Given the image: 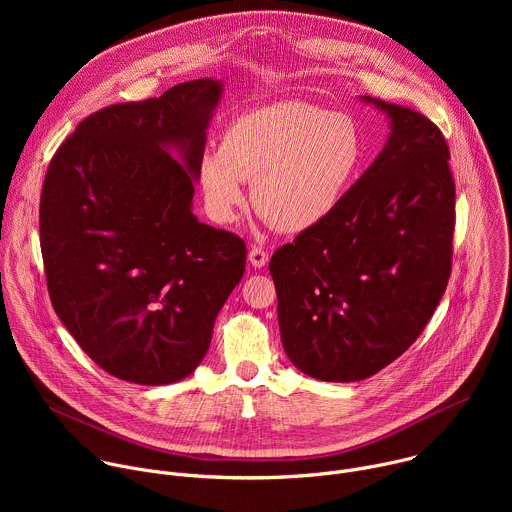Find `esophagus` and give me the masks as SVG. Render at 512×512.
<instances>
[{"mask_svg":"<svg viewBox=\"0 0 512 512\" xmlns=\"http://www.w3.org/2000/svg\"><path fill=\"white\" fill-rule=\"evenodd\" d=\"M249 261H251V265H253L255 269L265 267V263L269 261V253H267L265 249H261V247H251V251H249Z\"/></svg>","mask_w":512,"mask_h":512,"instance_id":"esophagus-1","label":"esophagus"}]
</instances>
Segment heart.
Listing matches in <instances>:
<instances>
[{
    "label": "heart",
    "instance_id": "1",
    "mask_svg": "<svg viewBox=\"0 0 512 512\" xmlns=\"http://www.w3.org/2000/svg\"><path fill=\"white\" fill-rule=\"evenodd\" d=\"M362 133L346 113L308 101L253 109L229 123L221 150L200 162V186L218 221H233L253 180L255 208L283 233L328 218L362 162Z\"/></svg>",
    "mask_w": 512,
    "mask_h": 512
}]
</instances>
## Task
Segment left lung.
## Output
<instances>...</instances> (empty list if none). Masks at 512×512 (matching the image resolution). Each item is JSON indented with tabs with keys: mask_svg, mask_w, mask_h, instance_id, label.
<instances>
[{
	"mask_svg": "<svg viewBox=\"0 0 512 512\" xmlns=\"http://www.w3.org/2000/svg\"><path fill=\"white\" fill-rule=\"evenodd\" d=\"M364 101L391 119L385 150L328 218L269 261L289 360L332 383L367 379L399 358L452 273L456 184L444 133L409 107Z\"/></svg>",
	"mask_w": 512,
	"mask_h": 512,
	"instance_id": "8db88e82",
	"label": "left lung"
}]
</instances>
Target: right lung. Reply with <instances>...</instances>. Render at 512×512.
<instances>
[{
  "label": "right lung",
  "mask_w": 512,
  "mask_h": 512,
  "mask_svg": "<svg viewBox=\"0 0 512 512\" xmlns=\"http://www.w3.org/2000/svg\"><path fill=\"white\" fill-rule=\"evenodd\" d=\"M221 91L218 81L198 79L158 99L99 109L46 170L40 249L52 308L121 381L188 377L245 273V241L198 223L190 210Z\"/></svg>",
  "instance_id": "add662e5"
}]
</instances>
